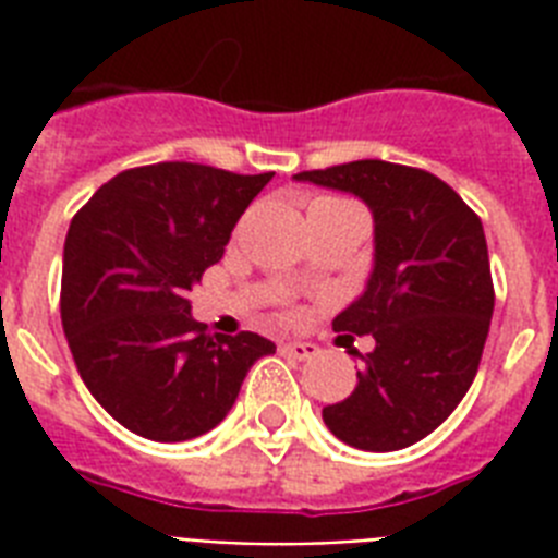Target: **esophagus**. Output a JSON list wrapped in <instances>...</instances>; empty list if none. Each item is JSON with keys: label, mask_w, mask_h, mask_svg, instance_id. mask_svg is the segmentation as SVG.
<instances>
[{"label": "esophagus", "mask_w": 558, "mask_h": 558, "mask_svg": "<svg viewBox=\"0 0 558 558\" xmlns=\"http://www.w3.org/2000/svg\"><path fill=\"white\" fill-rule=\"evenodd\" d=\"M280 353L289 359H295V362H306V359H313L315 353H318V348L310 344V341H287V344L280 348Z\"/></svg>", "instance_id": "1"}]
</instances>
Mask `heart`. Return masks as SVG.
Listing matches in <instances>:
<instances>
[{"mask_svg": "<svg viewBox=\"0 0 558 558\" xmlns=\"http://www.w3.org/2000/svg\"><path fill=\"white\" fill-rule=\"evenodd\" d=\"M324 202H339V199H318V202H313V205H324Z\"/></svg>", "mask_w": 558, "mask_h": 558, "instance_id": "b5f03b06", "label": "heart"}]
</instances>
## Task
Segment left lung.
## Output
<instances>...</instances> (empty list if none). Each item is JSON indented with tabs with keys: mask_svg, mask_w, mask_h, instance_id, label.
I'll return each instance as SVG.
<instances>
[{
	"mask_svg": "<svg viewBox=\"0 0 558 558\" xmlns=\"http://www.w3.org/2000/svg\"><path fill=\"white\" fill-rule=\"evenodd\" d=\"M295 179L353 193L373 214L371 278L332 330L373 336L376 348L324 423L353 449L414 446L458 408L481 365L495 306L484 226L420 168L362 159Z\"/></svg>",
	"mask_w": 558,
	"mask_h": 558,
	"instance_id": "1",
	"label": "left lung"
}]
</instances>
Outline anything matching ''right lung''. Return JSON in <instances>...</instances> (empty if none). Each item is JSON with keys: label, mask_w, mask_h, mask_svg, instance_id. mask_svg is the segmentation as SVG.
<instances>
[{"label": "right lung", "mask_w": 558, "mask_h": 558, "mask_svg": "<svg viewBox=\"0 0 558 558\" xmlns=\"http://www.w3.org/2000/svg\"><path fill=\"white\" fill-rule=\"evenodd\" d=\"M271 177L159 161L118 173L74 214L60 287L65 341L92 397L138 437L210 432L248 367L275 353L257 332H208L191 315V289Z\"/></svg>", "instance_id": "add662e5"}]
</instances>
